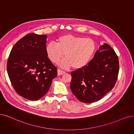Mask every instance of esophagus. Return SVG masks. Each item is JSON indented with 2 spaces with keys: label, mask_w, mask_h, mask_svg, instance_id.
I'll return each instance as SVG.
<instances>
[{
  "label": "esophagus",
  "mask_w": 134,
  "mask_h": 134,
  "mask_svg": "<svg viewBox=\"0 0 134 134\" xmlns=\"http://www.w3.org/2000/svg\"><path fill=\"white\" fill-rule=\"evenodd\" d=\"M65 72L64 71H62V70H61L60 69H58V75H61L65 74Z\"/></svg>",
  "instance_id": "34e87169"
}]
</instances>
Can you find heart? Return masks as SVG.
<instances>
[{
  "label": "heart",
  "mask_w": 134,
  "mask_h": 134,
  "mask_svg": "<svg viewBox=\"0 0 134 134\" xmlns=\"http://www.w3.org/2000/svg\"><path fill=\"white\" fill-rule=\"evenodd\" d=\"M97 49L96 42L91 38L66 34L56 39V44L48 43L46 48L48 58L53 63H59L63 68L72 66L79 69L86 66L93 56Z\"/></svg>",
  "instance_id": "1"
}]
</instances>
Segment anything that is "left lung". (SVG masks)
<instances>
[{"mask_svg": "<svg viewBox=\"0 0 134 134\" xmlns=\"http://www.w3.org/2000/svg\"><path fill=\"white\" fill-rule=\"evenodd\" d=\"M118 72V56L113 49L104 43L87 65L71 72L70 88L81 102H95L113 88Z\"/></svg>", "mask_w": 134, "mask_h": 134, "instance_id": "obj_1", "label": "left lung"}]
</instances>
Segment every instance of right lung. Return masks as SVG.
<instances>
[{
	"mask_svg": "<svg viewBox=\"0 0 134 134\" xmlns=\"http://www.w3.org/2000/svg\"><path fill=\"white\" fill-rule=\"evenodd\" d=\"M47 36L29 34L14 45L7 71L16 92L28 100L44 96L57 76V69L46 53Z\"/></svg>",
	"mask_w": 134,
	"mask_h": 134,
	"instance_id": "add662e5",
	"label": "right lung"
}]
</instances>
